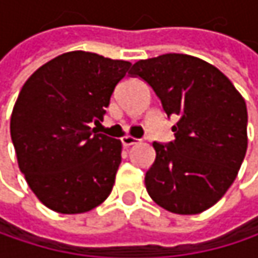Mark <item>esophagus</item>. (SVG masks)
<instances>
[{
  "mask_svg": "<svg viewBox=\"0 0 258 258\" xmlns=\"http://www.w3.org/2000/svg\"><path fill=\"white\" fill-rule=\"evenodd\" d=\"M136 143H139V139H136V137H133V136H124V137H122V145H124L125 148H128L131 145H136Z\"/></svg>",
  "mask_w": 258,
  "mask_h": 258,
  "instance_id": "1",
  "label": "esophagus"
}]
</instances>
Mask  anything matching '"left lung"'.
<instances>
[{"mask_svg": "<svg viewBox=\"0 0 258 258\" xmlns=\"http://www.w3.org/2000/svg\"><path fill=\"white\" fill-rule=\"evenodd\" d=\"M130 75L148 82L167 116L175 142L152 143L155 161L146 172L151 199L178 215L214 206L230 188L246 154V104L226 75L183 53L137 61Z\"/></svg>", "mask_w": 258, "mask_h": 258, "instance_id": "left-lung-1", "label": "left lung"}]
</instances>
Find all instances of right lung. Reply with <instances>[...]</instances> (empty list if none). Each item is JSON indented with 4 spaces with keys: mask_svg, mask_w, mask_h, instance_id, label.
<instances>
[{
    "mask_svg": "<svg viewBox=\"0 0 258 258\" xmlns=\"http://www.w3.org/2000/svg\"><path fill=\"white\" fill-rule=\"evenodd\" d=\"M131 62L73 50L35 70L15 103L10 134L37 199L59 214H83L110 194L122 143L98 134L116 83Z\"/></svg>",
    "mask_w": 258,
    "mask_h": 258,
    "instance_id": "right-lung-1",
    "label": "right lung"
}]
</instances>
